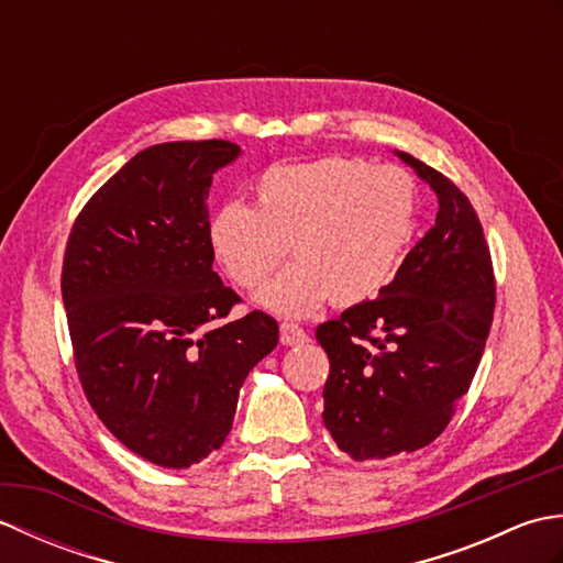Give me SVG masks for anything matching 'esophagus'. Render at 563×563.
Masks as SVG:
<instances>
[{
  "label": "esophagus",
  "instance_id": "1",
  "mask_svg": "<svg viewBox=\"0 0 563 563\" xmlns=\"http://www.w3.org/2000/svg\"><path fill=\"white\" fill-rule=\"evenodd\" d=\"M309 341L307 331L297 324H280V343L283 345H305Z\"/></svg>",
  "mask_w": 563,
  "mask_h": 563
}]
</instances>
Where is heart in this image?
Wrapping results in <instances>:
<instances>
[{"instance_id":"obj_1","label":"heart","mask_w":563,"mask_h":563,"mask_svg":"<svg viewBox=\"0 0 563 563\" xmlns=\"http://www.w3.org/2000/svg\"><path fill=\"white\" fill-rule=\"evenodd\" d=\"M416 184L397 166L324 157L275 164L254 181V208L227 200L210 214L208 244L242 288H261L288 244L300 258L258 302L305 317L324 305L373 300L387 288L416 230Z\"/></svg>"}]
</instances>
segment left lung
Wrapping results in <instances>:
<instances>
[{
  "instance_id": "left-lung-1",
  "label": "left lung",
  "mask_w": 563,
  "mask_h": 563,
  "mask_svg": "<svg viewBox=\"0 0 563 563\" xmlns=\"http://www.w3.org/2000/svg\"><path fill=\"white\" fill-rule=\"evenodd\" d=\"M438 198L423 234L377 300L317 329L329 355L324 426L355 462L433 442L470 389L494 319V268L482 222L462 190L406 152Z\"/></svg>"
}]
</instances>
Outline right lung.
<instances>
[{"label":"right lung","mask_w":563,"mask_h":563,"mask_svg":"<svg viewBox=\"0 0 563 563\" xmlns=\"http://www.w3.org/2000/svg\"><path fill=\"white\" fill-rule=\"evenodd\" d=\"M242 157L234 142H164L137 152L84 206L63 263L75 363L93 411L140 457L186 470L222 448L239 389L278 345L212 271V176Z\"/></svg>","instance_id":"1"}]
</instances>
